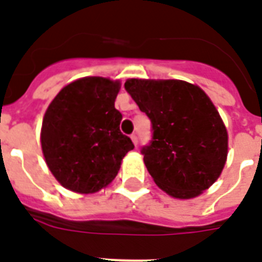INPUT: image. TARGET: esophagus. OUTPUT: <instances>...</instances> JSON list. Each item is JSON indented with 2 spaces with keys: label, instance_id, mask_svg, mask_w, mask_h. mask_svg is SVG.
<instances>
[{
  "label": "esophagus",
  "instance_id": "1",
  "mask_svg": "<svg viewBox=\"0 0 262 262\" xmlns=\"http://www.w3.org/2000/svg\"><path fill=\"white\" fill-rule=\"evenodd\" d=\"M130 139H132V141L135 143V145L139 144V137H137V135H136V133H133V135L130 136Z\"/></svg>",
  "mask_w": 262,
  "mask_h": 262
}]
</instances>
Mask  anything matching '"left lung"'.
<instances>
[{"label":"left lung","instance_id":"left-lung-1","mask_svg":"<svg viewBox=\"0 0 262 262\" xmlns=\"http://www.w3.org/2000/svg\"><path fill=\"white\" fill-rule=\"evenodd\" d=\"M125 89L151 121L141 154L158 187L180 199L209 188L227 161L228 135L206 93L176 79H127Z\"/></svg>","mask_w":262,"mask_h":262}]
</instances>
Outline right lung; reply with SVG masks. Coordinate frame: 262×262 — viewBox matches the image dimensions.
Returning a JSON list of instances; mask_svg holds the SVG:
<instances>
[{"mask_svg":"<svg viewBox=\"0 0 262 262\" xmlns=\"http://www.w3.org/2000/svg\"><path fill=\"white\" fill-rule=\"evenodd\" d=\"M119 82L88 77L63 88L43 117L41 144L48 167L67 189L97 192L108 185L135 148L119 130Z\"/></svg>","mask_w":262,"mask_h":262,"instance_id":"add662e5","label":"right lung"}]
</instances>
